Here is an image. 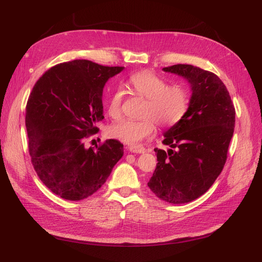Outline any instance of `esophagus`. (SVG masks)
<instances>
[{"mask_svg": "<svg viewBox=\"0 0 262 262\" xmlns=\"http://www.w3.org/2000/svg\"><path fill=\"white\" fill-rule=\"evenodd\" d=\"M128 148H129L130 152H132V153H137V154L144 153L145 150H146L143 146H141V145H130Z\"/></svg>", "mask_w": 262, "mask_h": 262, "instance_id": "1", "label": "esophagus"}]
</instances>
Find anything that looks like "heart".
Wrapping results in <instances>:
<instances>
[{"label":"heart","instance_id":"heart-1","mask_svg":"<svg viewBox=\"0 0 262 262\" xmlns=\"http://www.w3.org/2000/svg\"><path fill=\"white\" fill-rule=\"evenodd\" d=\"M131 91L146 98L142 108L143 118L122 119L109 126V136L126 144H138L155 132V121L161 126L178 123L190 106L189 92L181 85H168L167 81L152 71H140L129 77ZM123 92L116 89L107 105L109 117L121 116Z\"/></svg>","mask_w":262,"mask_h":262}]
</instances>
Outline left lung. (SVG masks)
Instances as JSON below:
<instances>
[{
  "label": "left lung",
  "instance_id": "obj_1",
  "mask_svg": "<svg viewBox=\"0 0 262 262\" xmlns=\"http://www.w3.org/2000/svg\"><path fill=\"white\" fill-rule=\"evenodd\" d=\"M185 77L192 95L187 114L164 133L167 150L154 148L156 168L147 182L160 199L188 203L210 189L223 169L235 126V107L220 77L190 64L163 69Z\"/></svg>",
  "mask_w": 262,
  "mask_h": 262
}]
</instances>
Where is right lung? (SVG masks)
<instances>
[{
	"label": "right lung",
	"instance_id": "obj_1",
	"mask_svg": "<svg viewBox=\"0 0 262 262\" xmlns=\"http://www.w3.org/2000/svg\"><path fill=\"white\" fill-rule=\"evenodd\" d=\"M123 69L74 60L52 67L33 87L25 117L29 155L38 177L62 199L96 192L123 155V144L113 139L84 145L104 119L106 82Z\"/></svg>",
	"mask_w": 262,
	"mask_h": 262
}]
</instances>
